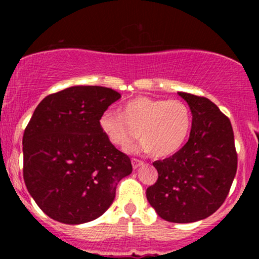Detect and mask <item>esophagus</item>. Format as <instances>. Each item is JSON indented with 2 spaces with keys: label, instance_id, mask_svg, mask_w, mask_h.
Wrapping results in <instances>:
<instances>
[{
  "label": "esophagus",
  "instance_id": "esophagus-1",
  "mask_svg": "<svg viewBox=\"0 0 259 259\" xmlns=\"http://www.w3.org/2000/svg\"><path fill=\"white\" fill-rule=\"evenodd\" d=\"M132 163H133L134 169H138L139 167H141V165L144 164V162H142L141 159H138V158H133L132 159Z\"/></svg>",
  "mask_w": 259,
  "mask_h": 259
}]
</instances>
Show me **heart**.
<instances>
[{
  "mask_svg": "<svg viewBox=\"0 0 259 259\" xmlns=\"http://www.w3.org/2000/svg\"><path fill=\"white\" fill-rule=\"evenodd\" d=\"M192 115L186 103L179 100L136 97L121 108L103 112L100 126L115 146L127 150L141 133L142 146L156 157H167L183 147L190 130Z\"/></svg>",
  "mask_w": 259,
  "mask_h": 259,
  "instance_id": "b5f03b06",
  "label": "heart"
}]
</instances>
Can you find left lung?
<instances>
[{"mask_svg":"<svg viewBox=\"0 0 259 259\" xmlns=\"http://www.w3.org/2000/svg\"><path fill=\"white\" fill-rule=\"evenodd\" d=\"M189 105V141L173 156L153 162L158 171L147 200L160 218L192 223L207 218L224 203L237 169L230 120L212 101L178 92Z\"/></svg>","mask_w":259,"mask_h":259,"instance_id":"8db88e82","label":"left lung"}]
</instances>
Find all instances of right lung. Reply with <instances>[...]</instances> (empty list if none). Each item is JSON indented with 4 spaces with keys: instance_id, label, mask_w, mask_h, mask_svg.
I'll list each match as a JSON object with an SVG mask.
<instances>
[{
    "instance_id": "1",
    "label": "right lung",
    "mask_w": 259,
    "mask_h": 259,
    "mask_svg": "<svg viewBox=\"0 0 259 259\" xmlns=\"http://www.w3.org/2000/svg\"><path fill=\"white\" fill-rule=\"evenodd\" d=\"M120 99L103 86H72L38 103L23 135V177L41 210L59 223L99 218L132 174V160L100 126L103 112Z\"/></svg>"
}]
</instances>
